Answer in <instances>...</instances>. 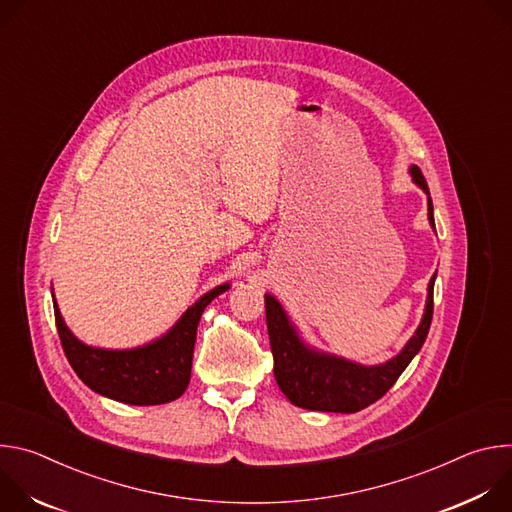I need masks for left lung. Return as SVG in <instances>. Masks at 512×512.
<instances>
[{"label": "left lung", "mask_w": 512, "mask_h": 512, "mask_svg": "<svg viewBox=\"0 0 512 512\" xmlns=\"http://www.w3.org/2000/svg\"><path fill=\"white\" fill-rule=\"evenodd\" d=\"M409 174L427 194V216L435 229L427 182L417 166H411ZM433 283L435 275L429 279L425 312L415 334L397 356L383 364H373V367H364V364L308 346L300 338L296 326L289 322L281 304L273 296L265 294L273 375L281 393L302 409L328 413H356L381 399L395 385L427 338L433 316Z\"/></svg>", "instance_id": "left-lung-1"}]
</instances>
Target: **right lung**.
Returning <instances> with one entry per match:
<instances>
[{"label": "right lung", "mask_w": 512, "mask_h": 512, "mask_svg": "<svg viewBox=\"0 0 512 512\" xmlns=\"http://www.w3.org/2000/svg\"><path fill=\"white\" fill-rule=\"evenodd\" d=\"M229 283L204 294L162 338L129 350L95 348L81 342L64 324L54 300V318L64 354L79 379L95 393L127 405H162L178 399L192 371L196 328L204 308Z\"/></svg>", "instance_id": "1"}]
</instances>
